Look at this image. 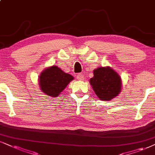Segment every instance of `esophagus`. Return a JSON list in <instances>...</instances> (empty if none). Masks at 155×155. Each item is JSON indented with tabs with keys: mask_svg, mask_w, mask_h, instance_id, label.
<instances>
[{
	"mask_svg": "<svg viewBox=\"0 0 155 155\" xmlns=\"http://www.w3.org/2000/svg\"><path fill=\"white\" fill-rule=\"evenodd\" d=\"M77 78L79 81H83L84 80V75L83 73H78L77 74Z\"/></svg>",
	"mask_w": 155,
	"mask_h": 155,
	"instance_id": "obj_1",
	"label": "esophagus"
}]
</instances>
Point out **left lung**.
I'll list each match as a JSON object with an SVG mask.
<instances>
[{
	"mask_svg": "<svg viewBox=\"0 0 155 155\" xmlns=\"http://www.w3.org/2000/svg\"><path fill=\"white\" fill-rule=\"evenodd\" d=\"M94 76L90 83L101 100L110 101L121 91V78L109 67L99 68L93 71Z\"/></svg>",
	"mask_w": 155,
	"mask_h": 155,
	"instance_id": "8db88e82",
	"label": "left lung"
}]
</instances>
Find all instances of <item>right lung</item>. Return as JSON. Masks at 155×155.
I'll return each instance as SVG.
<instances>
[{"instance_id":"add662e5","label":"right lung","mask_w":155,"mask_h":155,"mask_svg":"<svg viewBox=\"0 0 155 155\" xmlns=\"http://www.w3.org/2000/svg\"><path fill=\"white\" fill-rule=\"evenodd\" d=\"M72 80L71 74L65 73L57 66H52L40 74V88L49 96L57 97Z\"/></svg>"}]
</instances>
